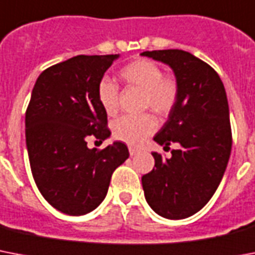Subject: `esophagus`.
I'll use <instances>...</instances> for the list:
<instances>
[{
	"mask_svg": "<svg viewBox=\"0 0 255 255\" xmlns=\"http://www.w3.org/2000/svg\"><path fill=\"white\" fill-rule=\"evenodd\" d=\"M129 152H130V155L134 156V155H137L138 152H139V150H138V148L131 147V146H130V147H129Z\"/></svg>",
	"mask_w": 255,
	"mask_h": 255,
	"instance_id": "obj_1",
	"label": "esophagus"
}]
</instances>
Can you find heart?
<instances>
[{
  "label": "heart",
  "mask_w": 255,
  "mask_h": 255,
  "mask_svg": "<svg viewBox=\"0 0 255 255\" xmlns=\"http://www.w3.org/2000/svg\"><path fill=\"white\" fill-rule=\"evenodd\" d=\"M126 85L142 91L140 109L152 111L159 117L172 113L180 99V84L171 75H163L162 67L147 59H137L118 72ZM97 99L105 113L115 116L118 111V89L113 81L103 79L97 85ZM156 121L150 113L124 116L113 124V135L129 144L142 143L155 130Z\"/></svg>",
  "instance_id": "heart-1"
}]
</instances>
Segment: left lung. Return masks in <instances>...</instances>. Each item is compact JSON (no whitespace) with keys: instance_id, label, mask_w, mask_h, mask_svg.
<instances>
[{"instance_id":"1","label":"left lung","mask_w":255,"mask_h":255,"mask_svg":"<svg viewBox=\"0 0 255 255\" xmlns=\"http://www.w3.org/2000/svg\"><path fill=\"white\" fill-rule=\"evenodd\" d=\"M166 63L180 84V99L154 140L168 147L171 158L152 152L155 166L142 176L148 205L162 217L187 219L204 207L224 176L232 150L227 93L219 73L183 50L144 51ZM164 147V148H166Z\"/></svg>"}]
</instances>
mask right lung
Returning a JSON list of instances; mask_svg holds the SVG:
<instances>
[{
	"label": "right lung",
	"mask_w": 255,
	"mask_h": 255,
	"mask_svg": "<svg viewBox=\"0 0 255 255\" xmlns=\"http://www.w3.org/2000/svg\"><path fill=\"white\" fill-rule=\"evenodd\" d=\"M118 55H77L48 67L26 109V144L32 178L58 211L81 216L105 199L113 171L129 158L125 143L88 148L111 135L97 85Z\"/></svg>",
	"instance_id": "1"
}]
</instances>
